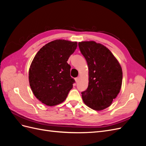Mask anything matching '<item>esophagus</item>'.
Instances as JSON below:
<instances>
[{
	"mask_svg": "<svg viewBox=\"0 0 146 146\" xmlns=\"http://www.w3.org/2000/svg\"><path fill=\"white\" fill-rule=\"evenodd\" d=\"M75 80H76V83L78 82V81H79V77H77V78H75Z\"/></svg>",
	"mask_w": 146,
	"mask_h": 146,
	"instance_id": "34e87169",
	"label": "esophagus"
}]
</instances>
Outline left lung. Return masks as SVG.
Returning <instances> with one entry per match:
<instances>
[{
    "label": "left lung",
    "mask_w": 146,
    "mask_h": 146,
    "mask_svg": "<svg viewBox=\"0 0 146 146\" xmlns=\"http://www.w3.org/2000/svg\"><path fill=\"white\" fill-rule=\"evenodd\" d=\"M88 66L89 82L82 92L84 103L96 111L111 105L120 92L122 70L120 63L108 48L94 41L78 42Z\"/></svg>",
    "instance_id": "1"
}]
</instances>
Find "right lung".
Masks as SVG:
<instances>
[{
  "label": "right lung",
  "instance_id": "obj_1",
  "mask_svg": "<svg viewBox=\"0 0 146 146\" xmlns=\"http://www.w3.org/2000/svg\"><path fill=\"white\" fill-rule=\"evenodd\" d=\"M77 42L56 39L40 48L30 64L29 80L35 96L47 106L62 103L73 87L67 61Z\"/></svg>",
  "mask_w": 146,
  "mask_h": 146
}]
</instances>
